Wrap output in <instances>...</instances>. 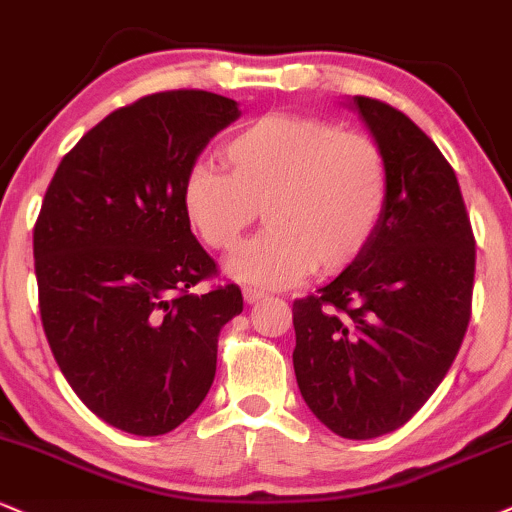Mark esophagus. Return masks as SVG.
Instances as JSON below:
<instances>
[{"label":"esophagus","mask_w":512,"mask_h":512,"mask_svg":"<svg viewBox=\"0 0 512 512\" xmlns=\"http://www.w3.org/2000/svg\"><path fill=\"white\" fill-rule=\"evenodd\" d=\"M242 294H244V302L246 304H258L263 297H266V292L256 290V287H244Z\"/></svg>","instance_id":"esophagus-1"}]
</instances>
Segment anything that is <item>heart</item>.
<instances>
[{"label":"heart","mask_w":512,"mask_h":512,"mask_svg":"<svg viewBox=\"0 0 512 512\" xmlns=\"http://www.w3.org/2000/svg\"><path fill=\"white\" fill-rule=\"evenodd\" d=\"M230 172L196 162L182 206L210 249L227 251L256 220L268 227L227 258V275L287 287L309 270L333 273L374 237L388 198V162L371 136L328 119L266 114L225 146Z\"/></svg>","instance_id":"heart-1"}]
</instances>
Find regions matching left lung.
I'll return each instance as SVG.
<instances>
[{"mask_svg": "<svg viewBox=\"0 0 512 512\" xmlns=\"http://www.w3.org/2000/svg\"><path fill=\"white\" fill-rule=\"evenodd\" d=\"M388 162L366 249L292 306L299 393L333 434L366 441L410 422L448 374L470 323L474 237L458 177L407 114L354 95Z\"/></svg>", "mask_w": 512, "mask_h": 512, "instance_id": "1", "label": "left lung"}]
</instances>
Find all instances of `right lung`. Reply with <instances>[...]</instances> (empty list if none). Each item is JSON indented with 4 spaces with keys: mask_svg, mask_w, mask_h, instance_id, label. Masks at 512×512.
Wrapping results in <instances>:
<instances>
[{
    "mask_svg": "<svg viewBox=\"0 0 512 512\" xmlns=\"http://www.w3.org/2000/svg\"><path fill=\"white\" fill-rule=\"evenodd\" d=\"M239 105L170 90L107 114L59 162L33 232L40 316L74 393L126 434L177 429L208 395L220 328L242 314L182 206L186 172Z\"/></svg>",
    "mask_w": 512,
    "mask_h": 512,
    "instance_id": "1",
    "label": "right lung"
}]
</instances>
